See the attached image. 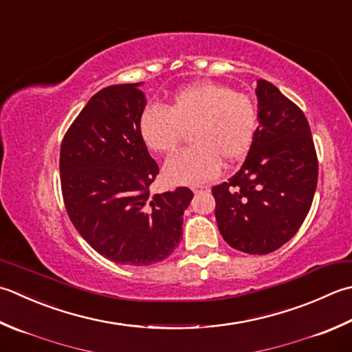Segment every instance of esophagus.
Listing matches in <instances>:
<instances>
[{"label": "esophagus", "instance_id": "obj_1", "mask_svg": "<svg viewBox=\"0 0 352 352\" xmlns=\"http://www.w3.org/2000/svg\"><path fill=\"white\" fill-rule=\"evenodd\" d=\"M203 189H208V186H198V188H194V192H198V190H203Z\"/></svg>", "mask_w": 352, "mask_h": 352}]
</instances>
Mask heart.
Segmentation results:
<instances>
[{
  "label": "heart",
  "mask_w": 352,
  "mask_h": 352,
  "mask_svg": "<svg viewBox=\"0 0 352 352\" xmlns=\"http://www.w3.org/2000/svg\"><path fill=\"white\" fill-rule=\"evenodd\" d=\"M258 123V108L250 96L227 85L198 82L177 91L166 108H144L139 133L151 151L169 154L189 131L192 144L168 158L163 174L172 184L195 186L217 177L221 160L226 164L243 160Z\"/></svg>",
  "instance_id": "obj_1"
}]
</instances>
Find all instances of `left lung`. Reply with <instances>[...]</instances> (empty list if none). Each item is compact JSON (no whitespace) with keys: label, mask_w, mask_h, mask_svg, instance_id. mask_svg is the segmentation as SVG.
Instances as JSON below:
<instances>
[{"label":"left lung","mask_w":352,"mask_h":352,"mask_svg":"<svg viewBox=\"0 0 352 352\" xmlns=\"http://www.w3.org/2000/svg\"><path fill=\"white\" fill-rule=\"evenodd\" d=\"M259 125L245 162L213 186L219 233L233 249L267 254L290 241L311 208L319 163L302 109L258 80Z\"/></svg>","instance_id":"left-lung-1"}]
</instances>
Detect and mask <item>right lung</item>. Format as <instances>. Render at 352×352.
<instances>
[{
  "label": "right lung",
  "mask_w": 352,
  "mask_h": 352,
  "mask_svg": "<svg viewBox=\"0 0 352 352\" xmlns=\"http://www.w3.org/2000/svg\"><path fill=\"white\" fill-rule=\"evenodd\" d=\"M139 84L111 85L88 100L62 139V197L76 230L103 258L144 267L180 244L192 190L151 194L158 164L139 133Z\"/></svg>",
  "instance_id": "1"
}]
</instances>
